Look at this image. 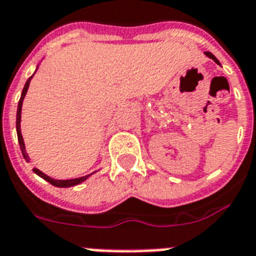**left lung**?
Instances as JSON below:
<instances>
[{
	"mask_svg": "<svg viewBox=\"0 0 256 256\" xmlns=\"http://www.w3.org/2000/svg\"><path fill=\"white\" fill-rule=\"evenodd\" d=\"M204 54H206V56L208 58H211V60H212V61H214L215 64H218V65H220V64H219V61H218V60H216V57H215L214 54H211L210 52H206V53H204Z\"/></svg>",
	"mask_w": 256,
	"mask_h": 256,
	"instance_id": "left-lung-1",
	"label": "left lung"
}]
</instances>
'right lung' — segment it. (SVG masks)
Returning a JSON list of instances; mask_svg holds the SVG:
<instances>
[{
  "instance_id": "right-lung-1",
  "label": "right lung",
  "mask_w": 256,
  "mask_h": 256,
  "mask_svg": "<svg viewBox=\"0 0 256 256\" xmlns=\"http://www.w3.org/2000/svg\"><path fill=\"white\" fill-rule=\"evenodd\" d=\"M40 66V65H38ZM37 66V69H38ZM37 69H36V72H37ZM34 76V74H33ZM33 76L26 81L25 86H24V88H22V94H21V98H20V102H18V108H17V120H16V128H17V136H18V144H20V148H21V152H22V156H24V158L26 160V162H29L30 158L29 156H28V152H26V148H25V142H24V138H22V134H21V112H22V104H24V100H25V96L26 92H28V88H29V85H30V81H32V78H33ZM34 172L38 175V176H41L42 179H45V180H48V182L50 183V184H53V186L56 187H72V186H76V184H80V183L85 182L86 179L90 176L92 174L88 175H85V176H80V178H74V179H54L52 178V176H49V175H46L45 172H42L41 170H38V168H34Z\"/></svg>"
}]
</instances>
